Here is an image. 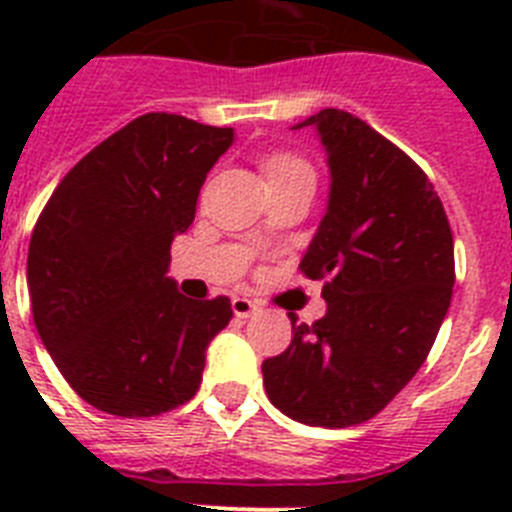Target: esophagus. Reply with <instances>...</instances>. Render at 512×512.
Masks as SVG:
<instances>
[{"label":"esophagus","mask_w":512,"mask_h":512,"mask_svg":"<svg viewBox=\"0 0 512 512\" xmlns=\"http://www.w3.org/2000/svg\"><path fill=\"white\" fill-rule=\"evenodd\" d=\"M233 312L235 318H251V315L259 312V305L253 300H248V297H233Z\"/></svg>","instance_id":"esophagus-1"}]
</instances>
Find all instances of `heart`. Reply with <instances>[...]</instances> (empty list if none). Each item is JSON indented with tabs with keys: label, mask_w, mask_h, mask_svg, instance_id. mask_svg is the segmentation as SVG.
<instances>
[{
	"label": "heart",
	"mask_w": 512,
	"mask_h": 512,
	"mask_svg": "<svg viewBox=\"0 0 512 512\" xmlns=\"http://www.w3.org/2000/svg\"><path fill=\"white\" fill-rule=\"evenodd\" d=\"M300 169H310V166L300 156H295V153H271L264 161L266 179H277V176H287Z\"/></svg>",
	"instance_id": "1"
}]
</instances>
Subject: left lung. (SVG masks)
Listing matches in <instances>:
<instances>
[{
    "label": "left lung",
    "instance_id": "left-lung-1",
    "mask_svg": "<svg viewBox=\"0 0 512 512\" xmlns=\"http://www.w3.org/2000/svg\"><path fill=\"white\" fill-rule=\"evenodd\" d=\"M330 197L300 271L323 279L328 312L292 320V343L261 364L271 405L297 423L374 418L415 377L454 292V235L425 171L351 112L320 110Z\"/></svg>",
    "mask_w": 512,
    "mask_h": 512
}]
</instances>
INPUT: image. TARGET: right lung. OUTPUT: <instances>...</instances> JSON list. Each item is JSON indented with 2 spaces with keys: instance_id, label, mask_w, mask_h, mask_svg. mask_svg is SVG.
Returning <instances> with one entry per match:
<instances>
[{
  "instance_id": "right-lung-1",
  "label": "right lung",
  "mask_w": 512,
  "mask_h": 512,
  "mask_svg": "<svg viewBox=\"0 0 512 512\" xmlns=\"http://www.w3.org/2000/svg\"><path fill=\"white\" fill-rule=\"evenodd\" d=\"M230 143L233 128L148 112L81 158L40 212L27 251L35 328L102 413L153 418L200 390L233 310L228 297L189 300L166 271Z\"/></svg>"
}]
</instances>
